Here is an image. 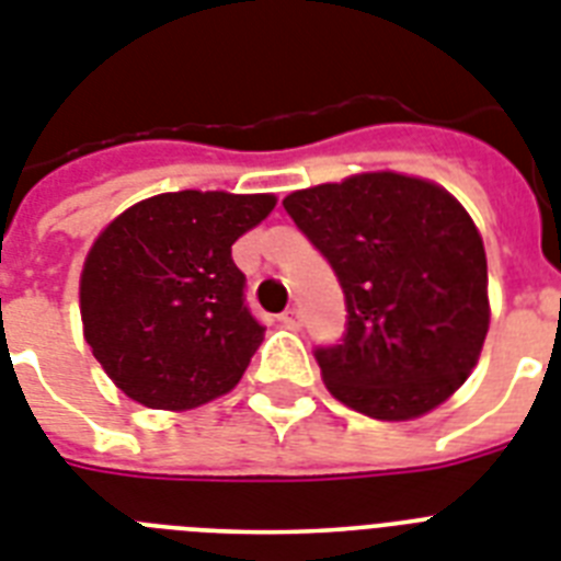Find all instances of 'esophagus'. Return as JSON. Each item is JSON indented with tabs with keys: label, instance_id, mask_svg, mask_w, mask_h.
<instances>
[{
	"label": "esophagus",
	"instance_id": "1",
	"mask_svg": "<svg viewBox=\"0 0 561 561\" xmlns=\"http://www.w3.org/2000/svg\"><path fill=\"white\" fill-rule=\"evenodd\" d=\"M279 322L285 328H290V331H296V328H299V311H296V308H290V311L279 313Z\"/></svg>",
	"mask_w": 561,
	"mask_h": 561
}]
</instances>
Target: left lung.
I'll return each instance as SVG.
<instances>
[{"mask_svg": "<svg viewBox=\"0 0 561 561\" xmlns=\"http://www.w3.org/2000/svg\"><path fill=\"white\" fill-rule=\"evenodd\" d=\"M282 207L334 267L343 343L317 348L325 389L377 421H414L472 375L486 331V253L476 221L435 181L359 172Z\"/></svg>", "mask_w": 561, "mask_h": 561, "instance_id": "obj_1", "label": "left lung"}]
</instances>
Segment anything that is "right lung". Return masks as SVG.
<instances>
[{"label":"right lung","instance_id":"add662e5","mask_svg":"<svg viewBox=\"0 0 561 561\" xmlns=\"http://www.w3.org/2000/svg\"><path fill=\"white\" fill-rule=\"evenodd\" d=\"M276 195L181 190L131 204L85 253L83 336L108 380L140 407L186 412L239 386L265 340L244 308L230 248Z\"/></svg>","mask_w":561,"mask_h":561}]
</instances>
